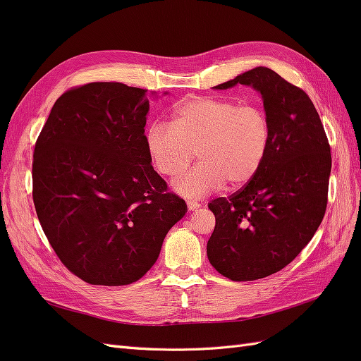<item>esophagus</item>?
<instances>
[{"instance_id": "1", "label": "esophagus", "mask_w": 361, "mask_h": 361, "mask_svg": "<svg viewBox=\"0 0 361 361\" xmlns=\"http://www.w3.org/2000/svg\"><path fill=\"white\" fill-rule=\"evenodd\" d=\"M187 206H188L190 211H195V209H199L200 204L197 202H194V200H187Z\"/></svg>"}]
</instances>
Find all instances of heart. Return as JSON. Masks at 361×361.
<instances>
[{"label": "heart", "mask_w": 361, "mask_h": 361, "mask_svg": "<svg viewBox=\"0 0 361 361\" xmlns=\"http://www.w3.org/2000/svg\"><path fill=\"white\" fill-rule=\"evenodd\" d=\"M145 141L155 170L167 178L187 169L195 154L200 164L174 179L173 188L203 197L223 185L241 188L256 176L269 149L271 123L257 105L190 97L174 108L173 122H152Z\"/></svg>", "instance_id": "heart-1"}]
</instances>
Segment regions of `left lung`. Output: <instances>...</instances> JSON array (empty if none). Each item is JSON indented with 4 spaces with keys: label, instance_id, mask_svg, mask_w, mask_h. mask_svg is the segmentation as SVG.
I'll list each match as a JSON object with an SVG mask.
<instances>
[{
    "label": "left lung",
    "instance_id": "left-lung-1",
    "mask_svg": "<svg viewBox=\"0 0 361 361\" xmlns=\"http://www.w3.org/2000/svg\"><path fill=\"white\" fill-rule=\"evenodd\" d=\"M251 85L262 94L271 143L256 176L231 197L212 200L207 259L233 281L268 277L310 243L329 200L331 154L318 111L304 90L268 68L215 85Z\"/></svg>",
    "mask_w": 361,
    "mask_h": 361
}]
</instances>
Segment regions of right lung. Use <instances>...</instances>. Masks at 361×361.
<instances>
[{
    "label": "right lung",
    "mask_w": 361,
    "mask_h": 361,
    "mask_svg": "<svg viewBox=\"0 0 361 361\" xmlns=\"http://www.w3.org/2000/svg\"><path fill=\"white\" fill-rule=\"evenodd\" d=\"M146 93L122 82L73 87L54 104L36 141L40 226L61 264L90 285L140 280L187 212L150 164Z\"/></svg>",
    "instance_id": "1"
}]
</instances>
